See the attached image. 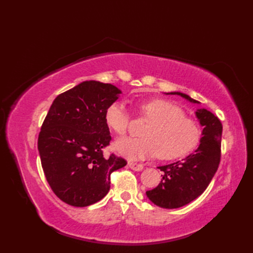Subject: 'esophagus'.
<instances>
[{"instance_id": "1", "label": "esophagus", "mask_w": 253, "mask_h": 253, "mask_svg": "<svg viewBox=\"0 0 253 253\" xmlns=\"http://www.w3.org/2000/svg\"><path fill=\"white\" fill-rule=\"evenodd\" d=\"M127 165H128V167L131 168L133 171H141L143 169V166L140 165V164H137V163L129 162Z\"/></svg>"}]
</instances>
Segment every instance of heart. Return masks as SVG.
I'll list each match as a JSON object with an SVG mask.
<instances>
[{
	"label": "heart",
	"mask_w": 253,
	"mask_h": 253,
	"mask_svg": "<svg viewBox=\"0 0 253 253\" xmlns=\"http://www.w3.org/2000/svg\"><path fill=\"white\" fill-rule=\"evenodd\" d=\"M139 112L151 124L144 128L143 138L122 137L115 141L114 148L121 156L139 160L158 154L162 159H178L193 152L200 143V126L187 118L176 104L153 99L140 103ZM104 120L115 133L124 135L129 125V114L124 103L115 101L106 108Z\"/></svg>",
	"instance_id": "1"
}]
</instances>
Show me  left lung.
<instances>
[{
  "label": "left lung",
  "mask_w": 253,
  "mask_h": 253,
  "mask_svg": "<svg viewBox=\"0 0 253 253\" xmlns=\"http://www.w3.org/2000/svg\"><path fill=\"white\" fill-rule=\"evenodd\" d=\"M166 94L178 95L191 103L201 104L180 91ZM195 116L204 126L198 148L180 162L157 167L164 172L163 179L156 188L145 192L149 200L160 208H180L194 201L208 187L218 168L223 126L206 109L196 110Z\"/></svg>",
  "instance_id": "left-lung-1"
}]
</instances>
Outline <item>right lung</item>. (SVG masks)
Masks as SVG:
<instances>
[{"instance_id": "right-lung-1", "label": "right lung", "mask_w": 253, "mask_h": 253, "mask_svg": "<svg viewBox=\"0 0 253 253\" xmlns=\"http://www.w3.org/2000/svg\"><path fill=\"white\" fill-rule=\"evenodd\" d=\"M122 91L109 83L83 81L52 101L38 138L45 177L61 201L93 205L108 194L111 173L126 162L102 149L111 141L105 110Z\"/></svg>"}]
</instances>
